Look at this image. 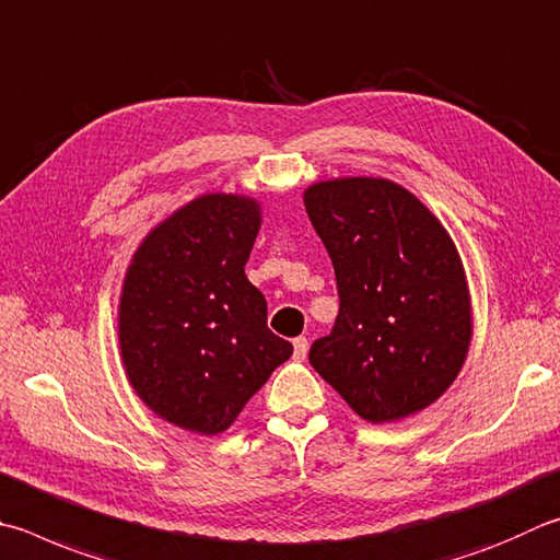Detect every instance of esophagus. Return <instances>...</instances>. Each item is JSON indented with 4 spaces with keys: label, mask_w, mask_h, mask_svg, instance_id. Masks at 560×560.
<instances>
[{
    "label": "esophagus",
    "mask_w": 560,
    "mask_h": 560,
    "mask_svg": "<svg viewBox=\"0 0 560 560\" xmlns=\"http://www.w3.org/2000/svg\"><path fill=\"white\" fill-rule=\"evenodd\" d=\"M306 354H308V338H303V335H301V338L293 340V358L303 360Z\"/></svg>",
    "instance_id": "1"
}]
</instances>
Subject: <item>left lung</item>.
I'll return each mask as SVG.
<instances>
[{"mask_svg": "<svg viewBox=\"0 0 560 560\" xmlns=\"http://www.w3.org/2000/svg\"><path fill=\"white\" fill-rule=\"evenodd\" d=\"M303 200L340 296L332 330L311 345L313 370L370 423L425 409L457 377L472 335L451 235L384 178L315 183Z\"/></svg>", "mask_w": 560, "mask_h": 560, "instance_id": "8db88e82", "label": "left lung"}]
</instances>
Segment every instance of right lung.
I'll list each match as a JSON object with an SVG mask.
<instances>
[{
  "label": "right lung",
  "mask_w": 560,
  "mask_h": 560,
  "mask_svg": "<svg viewBox=\"0 0 560 560\" xmlns=\"http://www.w3.org/2000/svg\"><path fill=\"white\" fill-rule=\"evenodd\" d=\"M259 206L210 192L151 232L119 303L127 377L151 411L192 433L230 429L293 352L267 328V301L245 264Z\"/></svg>",
  "instance_id": "add662e5"
}]
</instances>
